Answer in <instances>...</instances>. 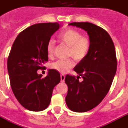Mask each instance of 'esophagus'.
I'll list each match as a JSON object with an SVG mask.
<instances>
[{"instance_id": "esophagus-1", "label": "esophagus", "mask_w": 128, "mask_h": 128, "mask_svg": "<svg viewBox=\"0 0 128 128\" xmlns=\"http://www.w3.org/2000/svg\"><path fill=\"white\" fill-rule=\"evenodd\" d=\"M65 76L63 75V74L61 75V82H64V81H65Z\"/></svg>"}]
</instances>
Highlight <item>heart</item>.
<instances>
[{
	"mask_svg": "<svg viewBox=\"0 0 128 128\" xmlns=\"http://www.w3.org/2000/svg\"><path fill=\"white\" fill-rule=\"evenodd\" d=\"M59 40L69 46L68 57H72L75 61H80L88 55L91 49V41L90 38L82 36V33L78 30L68 28L58 34ZM55 41L50 39L46 44V53L48 57L51 58L54 55ZM74 66L72 59L58 60L50 65L51 68L60 73H65Z\"/></svg>",
	"mask_w": 128,
	"mask_h": 128,
	"instance_id": "b5f03b06",
	"label": "heart"
}]
</instances>
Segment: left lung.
<instances>
[{
	"instance_id": "obj_1",
	"label": "left lung",
	"mask_w": 128,
	"mask_h": 128,
	"mask_svg": "<svg viewBox=\"0 0 128 128\" xmlns=\"http://www.w3.org/2000/svg\"><path fill=\"white\" fill-rule=\"evenodd\" d=\"M69 25L87 31L91 41L88 55L73 69L84 80L80 82V76L70 75L65 80L67 107L75 112H86L100 104L110 89L117 70L115 46L108 32L94 24L82 22Z\"/></svg>"
}]
</instances>
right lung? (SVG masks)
<instances>
[{
	"instance_id": "right-lung-1",
	"label": "right lung",
	"mask_w": 128,
	"mask_h": 128,
	"mask_svg": "<svg viewBox=\"0 0 128 128\" xmlns=\"http://www.w3.org/2000/svg\"><path fill=\"white\" fill-rule=\"evenodd\" d=\"M60 26L57 22L35 24L20 32L12 44L7 60L10 83L18 102L26 110H45L53 88L61 81L53 69H48L44 78L37 73L48 61L47 42Z\"/></svg>"
}]
</instances>
